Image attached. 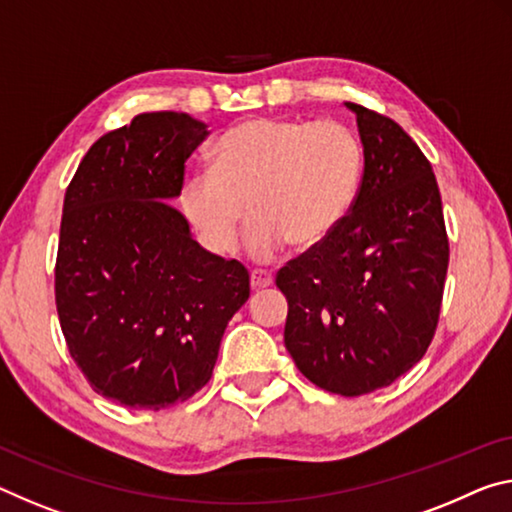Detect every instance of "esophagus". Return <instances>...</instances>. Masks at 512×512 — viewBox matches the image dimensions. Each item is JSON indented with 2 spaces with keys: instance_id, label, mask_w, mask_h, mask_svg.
Instances as JSON below:
<instances>
[{
  "instance_id": "esophagus-1",
  "label": "esophagus",
  "mask_w": 512,
  "mask_h": 512,
  "mask_svg": "<svg viewBox=\"0 0 512 512\" xmlns=\"http://www.w3.org/2000/svg\"><path fill=\"white\" fill-rule=\"evenodd\" d=\"M273 285V275L269 271H262V269H255L253 273H250V287H253L255 291L257 289H266Z\"/></svg>"
}]
</instances>
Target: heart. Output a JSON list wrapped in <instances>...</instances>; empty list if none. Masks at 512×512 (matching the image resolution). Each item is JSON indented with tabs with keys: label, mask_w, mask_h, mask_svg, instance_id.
Masks as SVG:
<instances>
[{
	"label": "heart",
	"mask_w": 512,
	"mask_h": 512,
	"mask_svg": "<svg viewBox=\"0 0 512 512\" xmlns=\"http://www.w3.org/2000/svg\"><path fill=\"white\" fill-rule=\"evenodd\" d=\"M362 180L360 141L337 120L250 118L214 143L212 170L180 184V207L202 246L230 255L248 212V253L273 259L316 248L351 209Z\"/></svg>",
	"instance_id": "heart-1"
}]
</instances>
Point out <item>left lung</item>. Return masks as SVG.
<instances>
[{"instance_id": "left-lung-1", "label": "left lung", "mask_w": 512, "mask_h": 512, "mask_svg": "<svg viewBox=\"0 0 512 512\" xmlns=\"http://www.w3.org/2000/svg\"><path fill=\"white\" fill-rule=\"evenodd\" d=\"M364 148L360 189L330 237L275 275L285 346L332 394L392 385L424 358L440 319L449 237L431 161L392 118L346 102Z\"/></svg>"}]
</instances>
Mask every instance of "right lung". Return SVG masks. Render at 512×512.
<instances>
[{"instance_id":"1","label":"right lung","mask_w":512,"mask_h":512,"mask_svg":"<svg viewBox=\"0 0 512 512\" xmlns=\"http://www.w3.org/2000/svg\"><path fill=\"white\" fill-rule=\"evenodd\" d=\"M207 134L189 113H141L91 145L63 200V337L95 392L127 408L161 410L205 387L227 321L250 296L243 264L200 248L166 205Z\"/></svg>"}]
</instances>
